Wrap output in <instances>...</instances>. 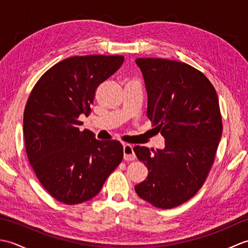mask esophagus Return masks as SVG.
<instances>
[{
	"label": "esophagus",
	"instance_id": "34e87169",
	"mask_svg": "<svg viewBox=\"0 0 248 248\" xmlns=\"http://www.w3.org/2000/svg\"><path fill=\"white\" fill-rule=\"evenodd\" d=\"M135 154L133 151V147L129 144L124 145V159L125 161H133L135 160Z\"/></svg>",
	"mask_w": 248,
	"mask_h": 248
}]
</instances>
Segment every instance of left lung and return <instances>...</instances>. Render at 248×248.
I'll list each match as a JSON object with an SVG mask.
<instances>
[{
    "label": "left lung",
    "instance_id": "8db88e82",
    "mask_svg": "<svg viewBox=\"0 0 248 248\" xmlns=\"http://www.w3.org/2000/svg\"><path fill=\"white\" fill-rule=\"evenodd\" d=\"M148 96L147 117L165 139L164 149L135 146L148 177L135 192L156 208L187 202L205 181L222 138L217 93L203 73L186 62L138 59Z\"/></svg>",
    "mask_w": 248,
    "mask_h": 248
}]
</instances>
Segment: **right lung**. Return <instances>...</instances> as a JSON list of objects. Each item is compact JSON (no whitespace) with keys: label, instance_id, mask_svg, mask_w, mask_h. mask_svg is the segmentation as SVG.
Returning a JSON list of instances; mask_svg holds the SVG:
<instances>
[{"label":"right lung","instance_id":"add662e5","mask_svg":"<svg viewBox=\"0 0 248 248\" xmlns=\"http://www.w3.org/2000/svg\"><path fill=\"white\" fill-rule=\"evenodd\" d=\"M124 56H73L57 62L36 83L25 105L26 155L48 193L65 204L93 198L124 157L118 140H98L80 131L97 87L117 71Z\"/></svg>","mask_w":248,"mask_h":248}]
</instances>
